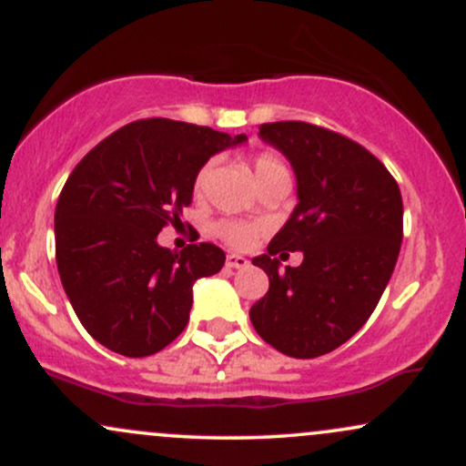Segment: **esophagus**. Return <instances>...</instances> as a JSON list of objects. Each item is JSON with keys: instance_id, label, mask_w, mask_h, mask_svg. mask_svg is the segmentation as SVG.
Masks as SVG:
<instances>
[{"instance_id": "34e87169", "label": "esophagus", "mask_w": 466, "mask_h": 466, "mask_svg": "<svg viewBox=\"0 0 466 466\" xmlns=\"http://www.w3.org/2000/svg\"><path fill=\"white\" fill-rule=\"evenodd\" d=\"M226 265L232 267V269H245V267L249 265V260L245 258V256H240V254H228Z\"/></svg>"}]
</instances>
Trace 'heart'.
I'll return each instance as SVG.
<instances>
[{"mask_svg": "<svg viewBox=\"0 0 466 466\" xmlns=\"http://www.w3.org/2000/svg\"><path fill=\"white\" fill-rule=\"evenodd\" d=\"M251 168H254V177H256V184L258 181H263L269 177V175H276V173H285V164L280 162V159L274 157V155H258V157L254 159V164H251ZM210 170L212 166L206 164L203 168L197 173L195 177V192L197 195H203V190H206L208 186V179H210ZM217 232L221 234V238L226 240V243L232 245V248H248V245L254 240L256 237V228L249 226V223H240V221H223L218 223Z\"/></svg>", "mask_w": 466, "mask_h": 466, "instance_id": "1", "label": "heart"}]
</instances>
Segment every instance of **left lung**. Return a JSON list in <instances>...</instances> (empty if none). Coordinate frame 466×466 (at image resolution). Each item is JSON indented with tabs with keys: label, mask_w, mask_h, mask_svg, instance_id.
Instances as JSON below:
<instances>
[{
	"label": "left lung",
	"mask_w": 466,
	"mask_h": 466,
	"mask_svg": "<svg viewBox=\"0 0 466 466\" xmlns=\"http://www.w3.org/2000/svg\"><path fill=\"white\" fill-rule=\"evenodd\" d=\"M258 137L291 164L298 206L251 260L269 291L249 319L276 350L313 360L349 341L381 300L403 240V199L386 166L339 133L289 120L260 125ZM285 250H302L303 265L282 272L275 256Z\"/></svg>",
	"instance_id": "8db88e82"
}]
</instances>
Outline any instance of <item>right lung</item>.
<instances>
[{
    "label": "right lung",
    "mask_w": 466,
    "mask_h": 466,
    "mask_svg": "<svg viewBox=\"0 0 466 466\" xmlns=\"http://www.w3.org/2000/svg\"><path fill=\"white\" fill-rule=\"evenodd\" d=\"M248 142L168 117L122 127L80 159L55 212L56 267L80 324L125 357L162 350L188 324L192 285L221 271L212 243H157L190 206L212 155Z\"/></svg>",
    "instance_id": "obj_1"
}]
</instances>
